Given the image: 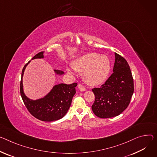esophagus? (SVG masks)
<instances>
[{
    "instance_id": "1",
    "label": "esophagus",
    "mask_w": 157,
    "mask_h": 157,
    "mask_svg": "<svg viewBox=\"0 0 157 157\" xmlns=\"http://www.w3.org/2000/svg\"><path fill=\"white\" fill-rule=\"evenodd\" d=\"M78 88H79V90L81 91H86V88H85L82 84H78Z\"/></svg>"
}]
</instances>
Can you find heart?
<instances>
[{"mask_svg":"<svg viewBox=\"0 0 157 157\" xmlns=\"http://www.w3.org/2000/svg\"><path fill=\"white\" fill-rule=\"evenodd\" d=\"M73 67L78 71H84V79L88 84L96 85L102 83L108 77L111 69V63L106 55L89 52L81 56L73 63ZM69 73H72L67 68Z\"/></svg>","mask_w":157,"mask_h":157,"instance_id":"obj_1","label":"heart"}]
</instances>
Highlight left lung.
I'll use <instances>...</instances> for the list:
<instances>
[{"mask_svg":"<svg viewBox=\"0 0 157 157\" xmlns=\"http://www.w3.org/2000/svg\"><path fill=\"white\" fill-rule=\"evenodd\" d=\"M115 54L113 73L101 86L92 89L95 100L91 108L94 115L101 118L120 115L129 105L134 91L129 65L120 54Z\"/></svg>","mask_w":157,"mask_h":157,"instance_id":"left-lung-1","label":"left lung"}]
</instances>
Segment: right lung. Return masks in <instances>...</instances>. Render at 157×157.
<instances>
[{
  "label": "right lung",
  "mask_w": 157,
  "mask_h": 157,
  "mask_svg": "<svg viewBox=\"0 0 157 157\" xmlns=\"http://www.w3.org/2000/svg\"><path fill=\"white\" fill-rule=\"evenodd\" d=\"M43 51L37 53L32 59L43 58ZM29 62L23 67L20 84V93L25 107L33 117L41 121H53L62 118L71 106L72 99L76 93L75 87L78 84L76 82L71 84L61 83L55 85L45 97L37 100H32L24 93L22 85V76L24 70ZM54 71L58 75L64 73L62 71L55 69Z\"/></svg>",
  "instance_id": "1"
}]
</instances>
